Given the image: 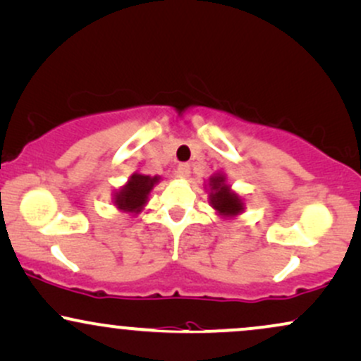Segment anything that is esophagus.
<instances>
[{
  "instance_id": "esophagus-1",
  "label": "esophagus",
  "mask_w": 361,
  "mask_h": 361,
  "mask_svg": "<svg viewBox=\"0 0 361 361\" xmlns=\"http://www.w3.org/2000/svg\"><path fill=\"white\" fill-rule=\"evenodd\" d=\"M176 175L181 178H188L190 176V164L188 163H180L176 168Z\"/></svg>"
}]
</instances>
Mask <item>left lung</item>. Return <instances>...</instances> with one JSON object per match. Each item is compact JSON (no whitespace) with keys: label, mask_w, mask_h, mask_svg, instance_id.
<instances>
[{"label":"left lung","mask_w":361,"mask_h":361,"mask_svg":"<svg viewBox=\"0 0 361 361\" xmlns=\"http://www.w3.org/2000/svg\"><path fill=\"white\" fill-rule=\"evenodd\" d=\"M210 186L212 190H214L210 195L212 207H214L220 215L233 216L244 210L242 200L230 190L228 185H225V178L222 175L210 178Z\"/></svg>","instance_id":"obj_1"}]
</instances>
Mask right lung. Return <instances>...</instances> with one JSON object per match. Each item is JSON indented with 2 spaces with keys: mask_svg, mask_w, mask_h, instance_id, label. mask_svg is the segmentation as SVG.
I'll return each instance as SVG.
<instances>
[{
  "mask_svg": "<svg viewBox=\"0 0 361 361\" xmlns=\"http://www.w3.org/2000/svg\"><path fill=\"white\" fill-rule=\"evenodd\" d=\"M158 176L151 178L134 173L131 180L128 181V185L121 188V192L116 193L114 203L117 208L124 212H131V214L141 212L142 205L147 202V195L153 190V186L158 183Z\"/></svg>",
  "mask_w": 361,
  "mask_h": 361,
  "instance_id": "obj_1",
  "label": "right lung"
}]
</instances>
